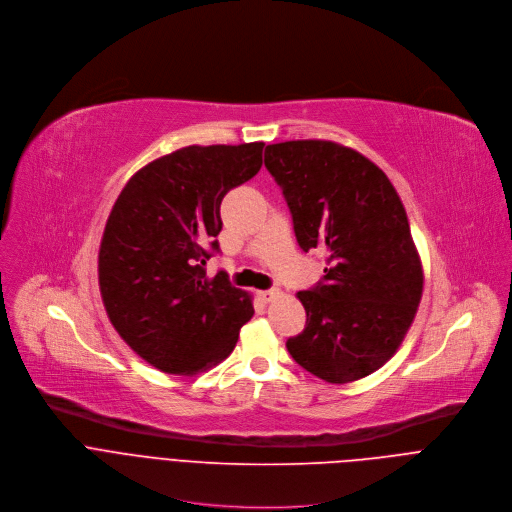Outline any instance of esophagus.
<instances>
[{
    "label": "esophagus",
    "mask_w": 512,
    "mask_h": 512,
    "mask_svg": "<svg viewBox=\"0 0 512 512\" xmlns=\"http://www.w3.org/2000/svg\"><path fill=\"white\" fill-rule=\"evenodd\" d=\"M278 294H280V290H276V288H272V290H258V298H260L262 302H270V300H274Z\"/></svg>",
    "instance_id": "34e87169"
}]
</instances>
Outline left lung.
Returning <instances> with one entry per match:
<instances>
[{"instance_id":"1","label":"left lung","mask_w":512,"mask_h":512,"mask_svg":"<svg viewBox=\"0 0 512 512\" xmlns=\"http://www.w3.org/2000/svg\"><path fill=\"white\" fill-rule=\"evenodd\" d=\"M302 252H325L323 280L298 292L306 327L286 341L292 359L329 383L385 365L412 327L424 290L422 260L403 203L365 155L333 141L268 145Z\"/></svg>"}]
</instances>
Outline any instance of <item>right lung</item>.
Wrapping results in <instances>:
<instances>
[{
	"label": "right lung",
	"instance_id": "add662e5",
	"mask_svg": "<svg viewBox=\"0 0 512 512\" xmlns=\"http://www.w3.org/2000/svg\"><path fill=\"white\" fill-rule=\"evenodd\" d=\"M264 143L189 145L123 187L98 250V286L123 341L147 363L195 375L224 361L252 315V296L206 262L220 252L224 195L262 167Z\"/></svg>",
	"mask_w": 512,
	"mask_h": 512
}]
</instances>
